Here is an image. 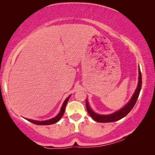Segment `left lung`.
I'll list each match as a JSON object with an SVG mask.
<instances>
[{
    "mask_svg": "<svg viewBox=\"0 0 155 155\" xmlns=\"http://www.w3.org/2000/svg\"><path fill=\"white\" fill-rule=\"evenodd\" d=\"M138 82H137V88L135 90V92L133 93L132 97H131L130 100L124 107L121 109L118 110L114 113H112L111 114H107V115H103V114H98L93 111L91 109L90 104H89L88 100L86 99V107L87 112L90 114L91 117L94 119L95 121L99 122V123H109V122H114L116 120H118L121 119L124 117H125L129 112L131 111V109H133L134 107L135 103H136L137 99L138 98L140 92L141 90V87H142V75H141V72L140 67L138 68Z\"/></svg>",
    "mask_w": 155,
    "mask_h": 155,
    "instance_id": "8db88e82",
    "label": "left lung"
}]
</instances>
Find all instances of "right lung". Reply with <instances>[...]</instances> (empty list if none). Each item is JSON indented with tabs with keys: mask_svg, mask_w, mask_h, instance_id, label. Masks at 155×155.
I'll use <instances>...</instances> for the list:
<instances>
[{
	"mask_svg": "<svg viewBox=\"0 0 155 155\" xmlns=\"http://www.w3.org/2000/svg\"><path fill=\"white\" fill-rule=\"evenodd\" d=\"M71 94L69 95L68 97H67L66 99L64 101V102L63 103L62 107L61 108V111L59 112L58 115L56 116H55L54 118H51V119L46 120H32V119H29V118H25L27 119L28 121L32 123V124H35L36 125H41V126H46V125H51L54 124H56L58 121L59 120L61 119V117L63 116V114L65 112V107H66V104L68 103V101L69 100V98L71 97Z\"/></svg>",
	"mask_w": 155,
	"mask_h": 155,
	"instance_id": "obj_1",
	"label": "right lung"
}]
</instances>
